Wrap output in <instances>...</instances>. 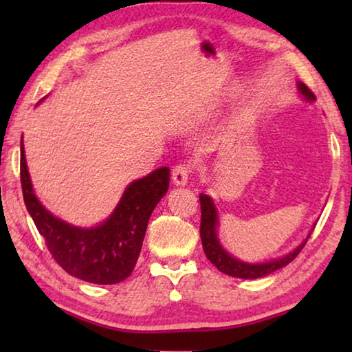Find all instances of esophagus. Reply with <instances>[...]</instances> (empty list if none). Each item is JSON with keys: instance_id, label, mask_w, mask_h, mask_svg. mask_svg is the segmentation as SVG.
Wrapping results in <instances>:
<instances>
[{"instance_id": "obj_1", "label": "esophagus", "mask_w": 352, "mask_h": 352, "mask_svg": "<svg viewBox=\"0 0 352 352\" xmlns=\"http://www.w3.org/2000/svg\"><path fill=\"white\" fill-rule=\"evenodd\" d=\"M188 178H189V169L184 164L175 166V168L172 169L170 180H172V184H175V186H184V184L188 183Z\"/></svg>"}]
</instances>
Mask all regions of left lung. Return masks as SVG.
<instances>
[{"mask_svg": "<svg viewBox=\"0 0 352 352\" xmlns=\"http://www.w3.org/2000/svg\"><path fill=\"white\" fill-rule=\"evenodd\" d=\"M296 90L306 102L314 104L315 100H317L314 96V93L309 90L302 82H296ZM199 199H200V208H201L200 237H201V245H204V252L206 254V258L210 259L220 272L233 278L256 279V278L267 276L273 272L283 269V267H285L289 262H292L296 258V254L300 253L302 247L306 245L309 236H311L312 230L315 228V223H314L311 231H309L307 236L301 241V243H298V245L287 254L279 256V258H275V259L262 261V262H247L231 254L228 250H225L222 242H220L219 234H217L219 211L211 195L201 192L199 194Z\"/></svg>", "mask_w": 352, "mask_h": 352, "instance_id": "1", "label": "left lung"}]
</instances>
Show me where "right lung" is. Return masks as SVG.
Listing matches in <instances>:
<instances>
[{"mask_svg": "<svg viewBox=\"0 0 352 352\" xmlns=\"http://www.w3.org/2000/svg\"><path fill=\"white\" fill-rule=\"evenodd\" d=\"M21 188L28 212L62 269L82 281L118 284L130 276L141 253L151 214L169 189V168L127 184L104 222L77 226L57 217L34 192L21 136Z\"/></svg>", "mask_w": 352, "mask_h": 352, "instance_id": "right-lung-1", "label": "right lung"}]
</instances>
